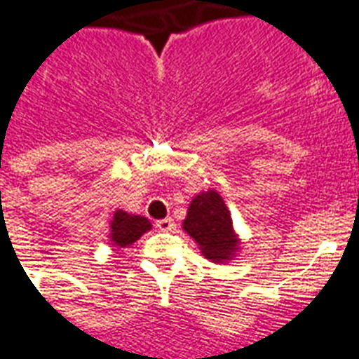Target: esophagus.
<instances>
[{
	"mask_svg": "<svg viewBox=\"0 0 359 359\" xmlns=\"http://www.w3.org/2000/svg\"><path fill=\"white\" fill-rule=\"evenodd\" d=\"M156 228L160 229V231H171V229H175V220L171 216H168V218H163V220H158V222H156Z\"/></svg>",
	"mask_w": 359,
	"mask_h": 359,
	"instance_id": "esophagus-1",
	"label": "esophagus"
}]
</instances>
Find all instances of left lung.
<instances>
[{
    "mask_svg": "<svg viewBox=\"0 0 359 359\" xmlns=\"http://www.w3.org/2000/svg\"><path fill=\"white\" fill-rule=\"evenodd\" d=\"M184 231L199 245L207 259L224 262L237 250V237L229 210L215 190L203 191L191 199L184 220Z\"/></svg>",
    "mask_w": 359,
    "mask_h": 359,
    "instance_id": "left-lung-1",
    "label": "left lung"
}]
</instances>
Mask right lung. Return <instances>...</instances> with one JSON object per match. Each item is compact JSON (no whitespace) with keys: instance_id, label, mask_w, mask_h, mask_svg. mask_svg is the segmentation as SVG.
I'll return each instance as SVG.
<instances>
[{"instance_id":"right-lung-1","label":"right lung","mask_w":359,"mask_h":359,"mask_svg":"<svg viewBox=\"0 0 359 359\" xmlns=\"http://www.w3.org/2000/svg\"><path fill=\"white\" fill-rule=\"evenodd\" d=\"M152 226L144 216L128 215L124 210H116L111 220V241L120 248H124V246L133 245Z\"/></svg>"}]
</instances>
